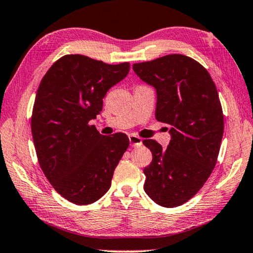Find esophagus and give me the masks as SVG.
I'll use <instances>...</instances> for the list:
<instances>
[{"mask_svg": "<svg viewBox=\"0 0 253 253\" xmlns=\"http://www.w3.org/2000/svg\"><path fill=\"white\" fill-rule=\"evenodd\" d=\"M129 140H130V145L132 146V147H139V146L142 145V139L140 137H138V135H134V134L129 135Z\"/></svg>", "mask_w": 253, "mask_h": 253, "instance_id": "esophagus-1", "label": "esophagus"}]
</instances>
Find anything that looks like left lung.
<instances>
[{"label": "left lung", "instance_id": "8db88e82", "mask_svg": "<svg viewBox=\"0 0 253 253\" xmlns=\"http://www.w3.org/2000/svg\"><path fill=\"white\" fill-rule=\"evenodd\" d=\"M133 71L156 89V120L171 126L167 148L142 141L153 154L144 189L161 207H179L203 187L217 163L224 134L217 87L207 69L184 54L133 64Z\"/></svg>", "mask_w": 253, "mask_h": 253}]
</instances>
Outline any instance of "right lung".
Instances as JSON below:
<instances>
[{
  "label": "right lung",
  "instance_id": "add662e5",
  "mask_svg": "<svg viewBox=\"0 0 253 253\" xmlns=\"http://www.w3.org/2000/svg\"><path fill=\"white\" fill-rule=\"evenodd\" d=\"M129 69V63L66 54L40 83L31 122L36 155L47 180L69 202L86 206L105 195L129 147L126 134L102 135L89 124L100 114L107 91Z\"/></svg>",
  "mask_w": 253,
  "mask_h": 253
}]
</instances>
